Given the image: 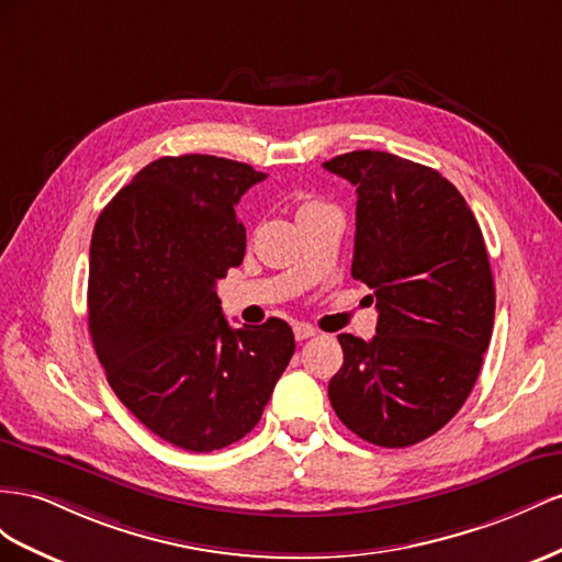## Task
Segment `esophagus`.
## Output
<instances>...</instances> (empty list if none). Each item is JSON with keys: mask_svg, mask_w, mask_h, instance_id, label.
<instances>
[{"mask_svg": "<svg viewBox=\"0 0 562 562\" xmlns=\"http://www.w3.org/2000/svg\"><path fill=\"white\" fill-rule=\"evenodd\" d=\"M294 336H296V341H306V339H313V336H317V329H313L306 323H296L294 325Z\"/></svg>", "mask_w": 562, "mask_h": 562, "instance_id": "obj_1", "label": "esophagus"}]
</instances>
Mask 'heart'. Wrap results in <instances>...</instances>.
<instances>
[{
  "label": "heart",
  "instance_id": "b5f03b06",
  "mask_svg": "<svg viewBox=\"0 0 562 562\" xmlns=\"http://www.w3.org/2000/svg\"><path fill=\"white\" fill-rule=\"evenodd\" d=\"M317 206H325L323 202H317V200H306L303 202L301 206H299V214H303V212H311V210H317Z\"/></svg>",
  "mask_w": 562,
  "mask_h": 562
}]
</instances>
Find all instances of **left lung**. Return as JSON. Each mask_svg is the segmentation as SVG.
I'll return each instance as SVG.
<instances>
[{"label": "left lung", "mask_w": 562, "mask_h": 562, "mask_svg": "<svg viewBox=\"0 0 562 562\" xmlns=\"http://www.w3.org/2000/svg\"><path fill=\"white\" fill-rule=\"evenodd\" d=\"M323 167L356 186L350 272L374 290L379 311L374 339L339 334L329 403L362 440L409 447L452 419L483 367L494 325L485 239L436 169L381 150Z\"/></svg>", "instance_id": "1"}]
</instances>
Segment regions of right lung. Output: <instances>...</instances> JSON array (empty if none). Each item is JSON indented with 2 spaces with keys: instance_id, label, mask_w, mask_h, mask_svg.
<instances>
[{
  "instance_id": "add662e5",
  "label": "right lung",
  "mask_w": 562,
  "mask_h": 562,
  "mask_svg": "<svg viewBox=\"0 0 562 562\" xmlns=\"http://www.w3.org/2000/svg\"><path fill=\"white\" fill-rule=\"evenodd\" d=\"M263 179L214 155L159 157L108 202L91 235L89 331L110 389L188 452L245 438L296 348L280 317L233 329L216 294L247 249L235 204Z\"/></svg>"
}]
</instances>
